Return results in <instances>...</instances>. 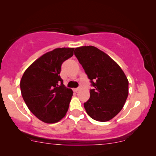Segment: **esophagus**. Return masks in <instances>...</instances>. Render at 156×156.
Returning a JSON list of instances; mask_svg holds the SVG:
<instances>
[{
  "instance_id": "esophagus-1",
  "label": "esophagus",
  "mask_w": 156,
  "mask_h": 156,
  "mask_svg": "<svg viewBox=\"0 0 156 156\" xmlns=\"http://www.w3.org/2000/svg\"><path fill=\"white\" fill-rule=\"evenodd\" d=\"M78 91H79V88H74V89H73L74 92H77Z\"/></svg>"
}]
</instances>
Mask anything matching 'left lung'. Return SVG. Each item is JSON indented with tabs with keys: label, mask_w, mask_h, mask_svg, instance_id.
I'll use <instances>...</instances> for the list:
<instances>
[{
	"label": "left lung",
	"mask_w": 156,
	"mask_h": 156,
	"mask_svg": "<svg viewBox=\"0 0 156 156\" xmlns=\"http://www.w3.org/2000/svg\"><path fill=\"white\" fill-rule=\"evenodd\" d=\"M90 80V98L84 103L87 114L98 121H109L120 112L129 94V81L118 64L94 46L74 52Z\"/></svg>",
	"instance_id": "left-lung-1"
}]
</instances>
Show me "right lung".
<instances>
[{
    "label": "right lung",
    "mask_w": 156,
    "mask_h": 156,
    "mask_svg": "<svg viewBox=\"0 0 156 156\" xmlns=\"http://www.w3.org/2000/svg\"><path fill=\"white\" fill-rule=\"evenodd\" d=\"M74 48H56L34 62L20 81L23 98L30 111L44 122L60 121L67 113L73 94L59 76L61 66L73 56Z\"/></svg>",
    "instance_id": "1"
}]
</instances>
